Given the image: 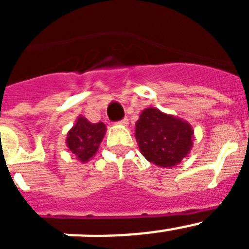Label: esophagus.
<instances>
[{"label":"esophagus","mask_w":249,"mask_h":249,"mask_svg":"<svg viewBox=\"0 0 249 249\" xmlns=\"http://www.w3.org/2000/svg\"><path fill=\"white\" fill-rule=\"evenodd\" d=\"M118 124H121V126H127V124H128V120H127V118H123V120H121L120 122H118Z\"/></svg>","instance_id":"obj_1"}]
</instances>
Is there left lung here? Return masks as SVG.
Returning <instances> with one entry per match:
<instances>
[{
	"instance_id": "1",
	"label": "left lung",
	"mask_w": 249,
	"mask_h": 249,
	"mask_svg": "<svg viewBox=\"0 0 249 249\" xmlns=\"http://www.w3.org/2000/svg\"><path fill=\"white\" fill-rule=\"evenodd\" d=\"M195 131L187 121L164 113L156 107L141 112L135 137L141 153L160 167H173L190 155Z\"/></svg>"
}]
</instances>
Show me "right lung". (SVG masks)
I'll return each instance as SVG.
<instances>
[{
  "label": "right lung",
  "mask_w": 249,
  "mask_h": 249,
  "mask_svg": "<svg viewBox=\"0 0 249 249\" xmlns=\"http://www.w3.org/2000/svg\"><path fill=\"white\" fill-rule=\"evenodd\" d=\"M105 135V123H92L86 117L80 116L73 127L67 132L66 146L68 151L76 156L77 160L86 163L97 153Z\"/></svg>",
  "instance_id": "1"
}]
</instances>
